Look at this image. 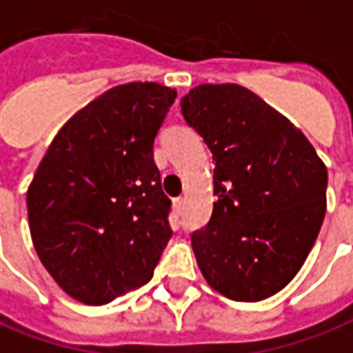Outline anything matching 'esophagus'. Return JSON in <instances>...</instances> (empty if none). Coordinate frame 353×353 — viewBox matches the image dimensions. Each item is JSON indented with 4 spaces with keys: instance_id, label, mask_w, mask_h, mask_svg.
I'll return each mask as SVG.
<instances>
[{
    "instance_id": "obj_1",
    "label": "esophagus",
    "mask_w": 353,
    "mask_h": 353,
    "mask_svg": "<svg viewBox=\"0 0 353 353\" xmlns=\"http://www.w3.org/2000/svg\"><path fill=\"white\" fill-rule=\"evenodd\" d=\"M183 208H185V199L183 196H177V199H174V210H176V214H183Z\"/></svg>"
}]
</instances>
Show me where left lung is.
Masks as SVG:
<instances>
[{
  "mask_svg": "<svg viewBox=\"0 0 353 353\" xmlns=\"http://www.w3.org/2000/svg\"><path fill=\"white\" fill-rule=\"evenodd\" d=\"M185 122L214 160L210 221L191 235L204 279L258 302L287 287L327 210V168L305 135L256 93L202 83L181 99Z\"/></svg>",
  "mask_w": 353,
  "mask_h": 353,
  "instance_id": "obj_1",
  "label": "left lung"
}]
</instances>
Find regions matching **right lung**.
Masks as SVG:
<instances>
[{
  "mask_svg": "<svg viewBox=\"0 0 353 353\" xmlns=\"http://www.w3.org/2000/svg\"><path fill=\"white\" fill-rule=\"evenodd\" d=\"M177 91L117 85L74 114L26 194L36 252L68 294L108 304L143 287L174 235L154 137Z\"/></svg>",
  "mask_w": 353,
  "mask_h": 353,
  "instance_id": "add662e5",
  "label": "right lung"
}]
</instances>
